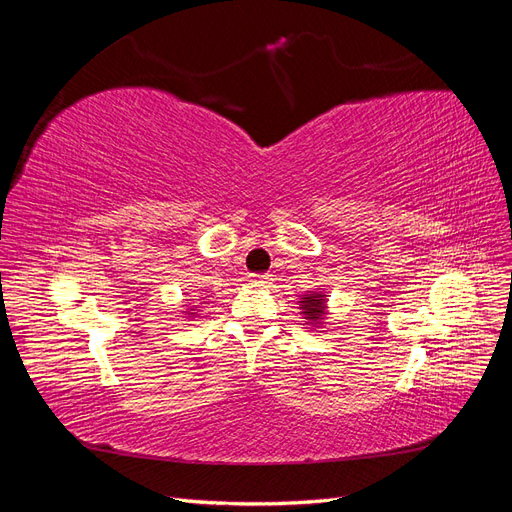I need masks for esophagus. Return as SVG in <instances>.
Here are the masks:
<instances>
[{"instance_id": "1", "label": "esophagus", "mask_w": 512, "mask_h": 512, "mask_svg": "<svg viewBox=\"0 0 512 512\" xmlns=\"http://www.w3.org/2000/svg\"><path fill=\"white\" fill-rule=\"evenodd\" d=\"M247 282H250L252 286H267V284H271V277H269V275H258V273H252V275H250V280H247Z\"/></svg>"}]
</instances>
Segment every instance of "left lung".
<instances>
[{
	"instance_id": "obj_1",
	"label": "left lung",
	"mask_w": 512,
	"mask_h": 512,
	"mask_svg": "<svg viewBox=\"0 0 512 512\" xmlns=\"http://www.w3.org/2000/svg\"><path fill=\"white\" fill-rule=\"evenodd\" d=\"M329 294L322 292V290H309L307 294H301V301H299V309L303 318L307 320L305 324H322L324 316H327V299Z\"/></svg>"
}]
</instances>
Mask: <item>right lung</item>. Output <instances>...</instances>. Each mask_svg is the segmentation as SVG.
<instances>
[{
  "instance_id": "1",
  "label": "right lung",
  "mask_w": 512,
  "mask_h": 512,
  "mask_svg": "<svg viewBox=\"0 0 512 512\" xmlns=\"http://www.w3.org/2000/svg\"><path fill=\"white\" fill-rule=\"evenodd\" d=\"M190 314H192V312H190ZM192 316H194V314H192Z\"/></svg>"
}]
</instances>
